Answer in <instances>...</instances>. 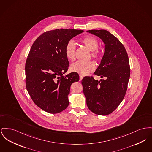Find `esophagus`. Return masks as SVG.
Returning <instances> with one entry per match:
<instances>
[{
    "label": "esophagus",
    "mask_w": 152,
    "mask_h": 152,
    "mask_svg": "<svg viewBox=\"0 0 152 152\" xmlns=\"http://www.w3.org/2000/svg\"><path fill=\"white\" fill-rule=\"evenodd\" d=\"M83 75H80V81L82 79H83Z\"/></svg>",
    "instance_id": "34e87169"
}]
</instances>
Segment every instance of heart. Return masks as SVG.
<instances>
[{
    "mask_svg": "<svg viewBox=\"0 0 152 152\" xmlns=\"http://www.w3.org/2000/svg\"><path fill=\"white\" fill-rule=\"evenodd\" d=\"M81 42L84 45L90 52L91 57L95 60H98L100 54L97 50L99 47L98 40L94 37L87 36L81 39ZM76 46L73 41L70 40L65 47V53L66 58L71 61H73L75 58ZM72 71L78 73L81 75H87L95 69V65L92 62L83 63L77 61L73 63L71 66Z\"/></svg>",
    "mask_w": 152,
    "mask_h": 152,
    "instance_id": "1",
    "label": "heart"
}]
</instances>
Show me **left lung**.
I'll list each match as a JSON object with an SVG mask.
<instances>
[{
	"label": "left lung",
	"instance_id": "left-lung-1",
	"mask_svg": "<svg viewBox=\"0 0 152 152\" xmlns=\"http://www.w3.org/2000/svg\"><path fill=\"white\" fill-rule=\"evenodd\" d=\"M98 37L104 44V52L94 74L100 80L84 77L81 81L87 105L95 114L113 112L125 97L130 75L128 55L124 46L106 30L87 31Z\"/></svg>",
	"mask_w": 152,
	"mask_h": 152
}]
</instances>
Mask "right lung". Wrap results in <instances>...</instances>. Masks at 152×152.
<instances>
[{
	"instance_id": "obj_1",
	"label": "right lung",
	"mask_w": 152,
	"mask_h": 152,
	"mask_svg": "<svg viewBox=\"0 0 152 152\" xmlns=\"http://www.w3.org/2000/svg\"><path fill=\"white\" fill-rule=\"evenodd\" d=\"M83 31L63 28L49 31L37 38L30 49L25 65L26 88L36 105L47 113H60L69 105L71 86L79 80V75L72 72L63 76L69 66L65 47Z\"/></svg>"
}]
</instances>
